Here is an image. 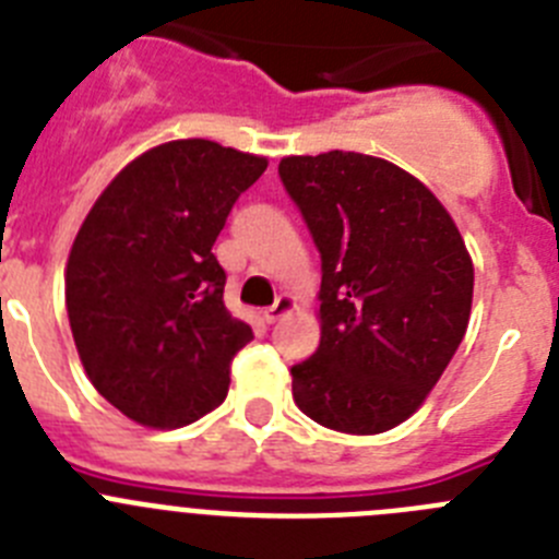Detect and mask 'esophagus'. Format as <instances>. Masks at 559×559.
Wrapping results in <instances>:
<instances>
[{"instance_id": "34e87169", "label": "esophagus", "mask_w": 559, "mask_h": 559, "mask_svg": "<svg viewBox=\"0 0 559 559\" xmlns=\"http://www.w3.org/2000/svg\"><path fill=\"white\" fill-rule=\"evenodd\" d=\"M294 308H296L294 296H290V294H280V296H276V302L271 305V308L263 310V319L269 324H274V322H280L283 316H288Z\"/></svg>"}]
</instances>
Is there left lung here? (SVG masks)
Returning a JSON list of instances; mask_svg holds the SVG:
<instances>
[{"label":"left lung","instance_id":"8db88e82","mask_svg":"<svg viewBox=\"0 0 559 559\" xmlns=\"http://www.w3.org/2000/svg\"><path fill=\"white\" fill-rule=\"evenodd\" d=\"M280 179L322 254V338L290 367L296 406L333 431H389L426 403L462 344L467 246L437 195L378 156H285Z\"/></svg>","mask_w":559,"mask_h":559}]
</instances>
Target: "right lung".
Wrapping results in <instances>:
<instances>
[{
	"instance_id": "1",
	"label": "right lung",
	"mask_w": 559,
	"mask_h": 559,
	"mask_svg": "<svg viewBox=\"0 0 559 559\" xmlns=\"http://www.w3.org/2000/svg\"><path fill=\"white\" fill-rule=\"evenodd\" d=\"M269 167L212 140H173L128 162L78 229L67 313L92 386L145 428L190 426L224 403L254 335L226 310L212 246Z\"/></svg>"
}]
</instances>
